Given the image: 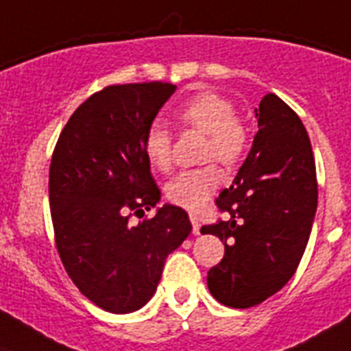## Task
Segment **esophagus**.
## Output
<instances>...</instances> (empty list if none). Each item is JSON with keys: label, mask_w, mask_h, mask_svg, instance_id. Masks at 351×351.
<instances>
[{"label": "esophagus", "mask_w": 351, "mask_h": 351, "mask_svg": "<svg viewBox=\"0 0 351 351\" xmlns=\"http://www.w3.org/2000/svg\"><path fill=\"white\" fill-rule=\"evenodd\" d=\"M191 223H193V234L194 235H199V221H198V217L191 214Z\"/></svg>", "instance_id": "34e87169"}]
</instances>
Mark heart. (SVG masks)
Instances as JSON below:
<instances>
[{
	"label": "heart",
	"mask_w": 351,
	"mask_h": 351,
	"mask_svg": "<svg viewBox=\"0 0 351 351\" xmlns=\"http://www.w3.org/2000/svg\"><path fill=\"white\" fill-rule=\"evenodd\" d=\"M176 119L184 128L205 134L203 158L217 160L223 166H235L248 149L250 134L243 121L235 116L234 103L216 93L193 96L176 112ZM144 155L155 169L166 171L173 160V137L169 130L153 123L143 141ZM221 182L216 166H202L180 171L166 185V198L185 210H202Z\"/></svg>",
	"instance_id": "1"
}]
</instances>
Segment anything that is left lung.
<instances>
[{
    "instance_id": "obj_1",
    "label": "left lung",
    "mask_w": 351,
    "mask_h": 351,
    "mask_svg": "<svg viewBox=\"0 0 351 351\" xmlns=\"http://www.w3.org/2000/svg\"><path fill=\"white\" fill-rule=\"evenodd\" d=\"M252 149L216 205L225 221L202 234L225 243V257L207 273L212 296L226 307H255L284 287L303 257L317 207L316 164L298 114L276 94L255 108Z\"/></svg>"
}]
</instances>
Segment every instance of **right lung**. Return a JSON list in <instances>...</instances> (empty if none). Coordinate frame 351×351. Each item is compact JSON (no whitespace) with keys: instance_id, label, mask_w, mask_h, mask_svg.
I'll return each instance as SVG.
<instances>
[{"instance_id":"right-lung-1","label":"right lung","mask_w":351,"mask_h":351,"mask_svg":"<svg viewBox=\"0 0 351 351\" xmlns=\"http://www.w3.org/2000/svg\"><path fill=\"white\" fill-rule=\"evenodd\" d=\"M167 82L108 85L64 126L49 166V208L58 255L73 284L103 311L128 314L152 300L167 255L191 234L187 212L160 199L144 134L175 93Z\"/></svg>"}]
</instances>
